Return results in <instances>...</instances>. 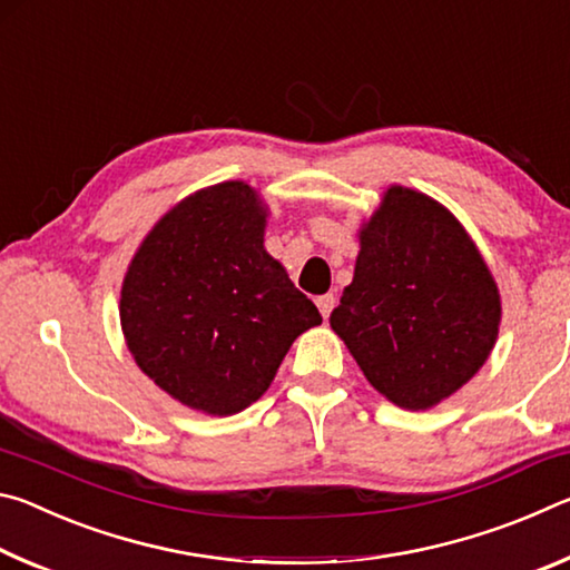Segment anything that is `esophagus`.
<instances>
[{"label": "esophagus", "mask_w": 570, "mask_h": 570, "mask_svg": "<svg viewBox=\"0 0 570 570\" xmlns=\"http://www.w3.org/2000/svg\"><path fill=\"white\" fill-rule=\"evenodd\" d=\"M316 306H320V312H322V316L326 320V316L332 314V308L336 306V296L334 294H324V296L316 298Z\"/></svg>", "instance_id": "1"}]
</instances>
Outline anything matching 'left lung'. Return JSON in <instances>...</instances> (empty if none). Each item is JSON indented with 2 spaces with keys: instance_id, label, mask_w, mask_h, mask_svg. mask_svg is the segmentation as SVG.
<instances>
[{
  "instance_id": "obj_1",
  "label": "left lung",
  "mask_w": 570,
  "mask_h": 570,
  "mask_svg": "<svg viewBox=\"0 0 570 570\" xmlns=\"http://www.w3.org/2000/svg\"><path fill=\"white\" fill-rule=\"evenodd\" d=\"M360 238L332 330L374 390L404 410H428L485 364L500 324L498 286L455 216L417 190L390 188Z\"/></svg>"
}]
</instances>
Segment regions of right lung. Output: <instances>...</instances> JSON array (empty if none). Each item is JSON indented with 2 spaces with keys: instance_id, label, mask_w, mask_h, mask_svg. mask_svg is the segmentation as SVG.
<instances>
[{
  "instance_id": "1",
  "label": "right lung",
  "mask_w": 570,
  "mask_h": 570,
  "mask_svg": "<svg viewBox=\"0 0 570 570\" xmlns=\"http://www.w3.org/2000/svg\"><path fill=\"white\" fill-rule=\"evenodd\" d=\"M120 322L160 390L193 410L236 414L322 314L266 254L254 188L230 180L158 220L125 276Z\"/></svg>"
}]
</instances>
